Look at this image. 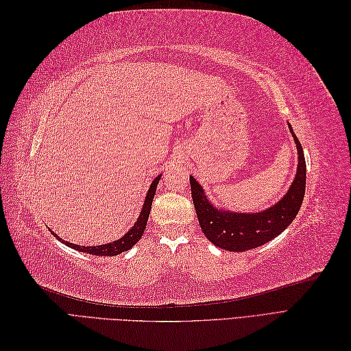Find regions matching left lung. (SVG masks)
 Segmentation results:
<instances>
[{"label":"left lung","instance_id":"obj_1","mask_svg":"<svg viewBox=\"0 0 351 351\" xmlns=\"http://www.w3.org/2000/svg\"><path fill=\"white\" fill-rule=\"evenodd\" d=\"M290 132L299 151V165L295 178L287 195L269 209L256 214H243V212L219 210L206 199L204 189L190 177L192 197L202 231L215 246L230 252H246L256 249L262 244L280 236L289 227L299 212L304 197L306 189V161L303 147L297 139L291 125Z\"/></svg>","mask_w":351,"mask_h":351}]
</instances>
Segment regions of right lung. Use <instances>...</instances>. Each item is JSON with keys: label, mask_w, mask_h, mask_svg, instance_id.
Instances as JSON below:
<instances>
[{"label": "right lung", "mask_w": 351, "mask_h": 351, "mask_svg": "<svg viewBox=\"0 0 351 351\" xmlns=\"http://www.w3.org/2000/svg\"><path fill=\"white\" fill-rule=\"evenodd\" d=\"M159 178H161V176H158L149 190H147V195H146V199H145V204H143V208H142V212L139 218H137V221L134 222V226L132 227L130 231H127L125 234L120 239V240H115L114 243H110V244H101V246H79V244H73V243H69V241H62L58 236H56L60 241L66 243L69 247L74 249V250H79V252H84V253H90V254H98V256H114V254H120L125 250H129L132 246H134V244L141 240L143 231L146 228V222H147V218H149V214H151V208H152V200H154V196H155V192H156V186H158V182Z\"/></svg>", "instance_id": "add662e5"}]
</instances>
